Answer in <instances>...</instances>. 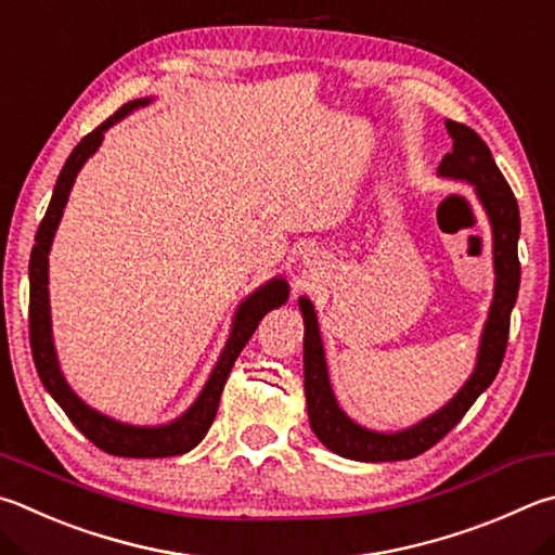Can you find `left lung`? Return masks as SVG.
Listing matches in <instances>:
<instances>
[{
	"label": "left lung",
	"instance_id": "8db88e82",
	"mask_svg": "<svg viewBox=\"0 0 555 555\" xmlns=\"http://www.w3.org/2000/svg\"><path fill=\"white\" fill-rule=\"evenodd\" d=\"M444 126L451 135V153H447L444 159H441L439 175L470 181V184L476 186L482 206H486L490 216L492 243H495V300H492L486 332H482L480 339L478 366L466 380V386L456 392V398H453L447 408H441L437 415L427 417L425 422H420V425L405 431H398V435L369 431L354 425V422L339 410L335 396H332L315 310H312L310 300L300 298V310H304L306 320L304 361L310 427L322 444L345 459L378 463L405 461L425 453L459 425L473 402L478 400L480 392L495 380L502 366V359H505L509 339V315L519 294L521 274L517 255L519 206L507 184V179L502 177L500 167L495 165V159H492L486 140H482L476 130L456 124V120H447Z\"/></svg>",
	"mask_w": 555,
	"mask_h": 555
}]
</instances>
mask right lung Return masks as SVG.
Returning a JSON list of instances; mask_svg holds the SVG:
<instances>
[{
	"label": "right lung",
	"mask_w": 555,
	"mask_h": 555,
	"mask_svg": "<svg viewBox=\"0 0 555 555\" xmlns=\"http://www.w3.org/2000/svg\"><path fill=\"white\" fill-rule=\"evenodd\" d=\"M150 99H135L120 106L114 116H108L102 126H96L92 133L79 140L77 147L69 153L67 163L60 172L53 198H50L48 210L43 220H40L36 245L31 249V264H28V279H31V291H28V335H31V351L38 369V376L43 380L46 390L55 398L60 408L65 410V415L73 420V425L82 431V435L106 453L114 456H128V459H163V456H177V453H186L194 449L201 439L206 437L208 427L214 425L220 392L225 388V380L230 376L235 359L240 351L255 335L257 325L269 310L286 304L288 286L284 279L269 281L267 286H261L257 294H251L243 306H240L235 315V327L230 335L228 345L220 354L218 364L210 374L204 392L198 400L191 405L184 417H179L172 425L165 427H133V425H120V422L99 415L96 410L85 405L69 386L65 383L63 374L57 369L53 337H50V306H48V251L50 243H53L55 228L63 216V208L67 204L69 189L75 184V177L79 167L87 163V157L102 145L104 130L116 124L118 118H124L130 111L138 106H145Z\"/></svg>",
	"instance_id": "1"
}]
</instances>
